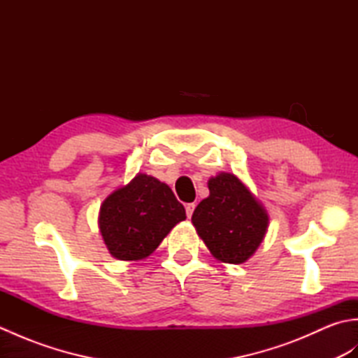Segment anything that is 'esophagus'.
Segmentation results:
<instances>
[{
	"label": "esophagus",
	"mask_w": 358,
	"mask_h": 358,
	"mask_svg": "<svg viewBox=\"0 0 358 358\" xmlns=\"http://www.w3.org/2000/svg\"><path fill=\"white\" fill-rule=\"evenodd\" d=\"M194 209H195V204L194 203H189V204H186V215L191 218L192 217V214H194Z\"/></svg>",
	"instance_id": "esophagus-1"
}]
</instances>
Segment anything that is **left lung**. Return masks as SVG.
Instances as JSON below:
<instances>
[{"label":"left lung","mask_w":358,"mask_h":358,"mask_svg":"<svg viewBox=\"0 0 358 358\" xmlns=\"http://www.w3.org/2000/svg\"><path fill=\"white\" fill-rule=\"evenodd\" d=\"M208 187L209 196L192 215L196 234L217 260L245 263L268 231V212L234 173L222 172L209 178Z\"/></svg>","instance_id":"obj_1"}]
</instances>
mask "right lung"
Here are the masks:
<instances>
[{"label": "right lung", "mask_w": 358, "mask_h": 358, "mask_svg": "<svg viewBox=\"0 0 358 358\" xmlns=\"http://www.w3.org/2000/svg\"><path fill=\"white\" fill-rule=\"evenodd\" d=\"M186 210L172 189L146 173L113 191L101 204L98 226L112 257L136 262L149 257Z\"/></svg>", "instance_id": "add662e5"}]
</instances>
